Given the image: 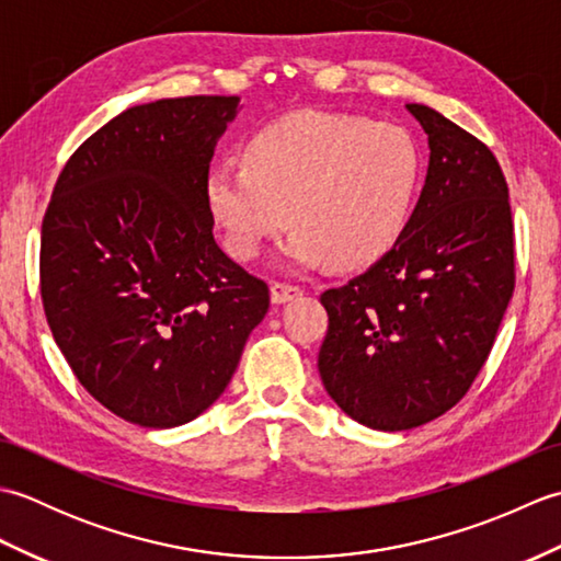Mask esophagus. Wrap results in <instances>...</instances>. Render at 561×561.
Wrapping results in <instances>:
<instances>
[{"label":"esophagus","instance_id":"1","mask_svg":"<svg viewBox=\"0 0 561 561\" xmlns=\"http://www.w3.org/2000/svg\"><path fill=\"white\" fill-rule=\"evenodd\" d=\"M270 294H272V304H287V301L299 299L304 289L296 287V284H289V282H272Z\"/></svg>","mask_w":561,"mask_h":561}]
</instances>
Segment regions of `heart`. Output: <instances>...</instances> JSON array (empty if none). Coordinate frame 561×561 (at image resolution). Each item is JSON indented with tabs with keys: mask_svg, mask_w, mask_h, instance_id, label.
<instances>
[{
	"mask_svg": "<svg viewBox=\"0 0 561 561\" xmlns=\"http://www.w3.org/2000/svg\"><path fill=\"white\" fill-rule=\"evenodd\" d=\"M245 159L214 165L209 217L236 260H255L284 226L296 265L352 272L398 245L422 183V149L402 125L296 113L248 139Z\"/></svg>",
	"mask_w": 561,
	"mask_h": 561,
	"instance_id": "heart-1",
	"label": "heart"
}]
</instances>
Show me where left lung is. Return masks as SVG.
<instances>
[{
  "label": "left lung",
  "instance_id": "1",
  "mask_svg": "<svg viewBox=\"0 0 561 561\" xmlns=\"http://www.w3.org/2000/svg\"><path fill=\"white\" fill-rule=\"evenodd\" d=\"M428 135L422 197L398 245L320 304L323 386L352 420L404 432L448 412L494 347L516 287L502 165L448 117L408 103Z\"/></svg>",
  "mask_w": 561,
  "mask_h": 561
}]
</instances>
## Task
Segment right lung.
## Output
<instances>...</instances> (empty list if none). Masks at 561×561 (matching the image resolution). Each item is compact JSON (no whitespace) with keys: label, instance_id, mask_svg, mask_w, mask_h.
<instances>
[{"label":"right lung","instance_id":"obj_1","mask_svg":"<svg viewBox=\"0 0 561 561\" xmlns=\"http://www.w3.org/2000/svg\"><path fill=\"white\" fill-rule=\"evenodd\" d=\"M238 96L135 105L59 173L41 231L47 325L79 383L149 428L195 420L270 308L214 241L205 181Z\"/></svg>","mask_w":561,"mask_h":561}]
</instances>
